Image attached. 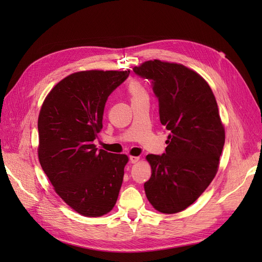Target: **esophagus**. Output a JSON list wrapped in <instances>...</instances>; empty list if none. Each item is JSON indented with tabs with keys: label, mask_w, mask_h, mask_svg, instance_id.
Returning <instances> with one entry per match:
<instances>
[{
	"label": "esophagus",
	"mask_w": 262,
	"mask_h": 262,
	"mask_svg": "<svg viewBox=\"0 0 262 262\" xmlns=\"http://www.w3.org/2000/svg\"><path fill=\"white\" fill-rule=\"evenodd\" d=\"M140 161V157L139 156H130V162L132 163V164H136V163H138Z\"/></svg>",
	"instance_id": "1"
}]
</instances>
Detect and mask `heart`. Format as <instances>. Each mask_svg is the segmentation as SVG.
<instances>
[{
  "mask_svg": "<svg viewBox=\"0 0 262 262\" xmlns=\"http://www.w3.org/2000/svg\"><path fill=\"white\" fill-rule=\"evenodd\" d=\"M126 91H128V94H129L131 100H137V99H141V98H148V94H147L146 89L143 86V84L137 80H131L129 82Z\"/></svg>",
  "mask_w": 262,
  "mask_h": 262,
  "instance_id": "1",
  "label": "heart"
}]
</instances>
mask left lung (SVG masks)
<instances>
[{
    "mask_svg": "<svg viewBox=\"0 0 262 262\" xmlns=\"http://www.w3.org/2000/svg\"><path fill=\"white\" fill-rule=\"evenodd\" d=\"M152 80L161 123L170 131L166 153L148 154L152 175L144 184L147 200L162 213L184 211L215 177L225 142L215 96L195 71L180 63L149 60L134 67Z\"/></svg>",
    "mask_w": 262,
    "mask_h": 262,
    "instance_id": "8db88e82",
    "label": "left lung"
}]
</instances>
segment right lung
Returning a JSON list of instances; mask_svg holds the SVG:
<instances>
[{
  "label": "right lung",
  "instance_id": "add662e5",
  "mask_svg": "<svg viewBox=\"0 0 262 262\" xmlns=\"http://www.w3.org/2000/svg\"><path fill=\"white\" fill-rule=\"evenodd\" d=\"M130 71H80L47 95L38 117V158L54 191L83 216L97 217L115 207L122 185L125 154L97 150L108 96Z\"/></svg>",
  "mask_w": 262,
  "mask_h": 262
}]
</instances>
